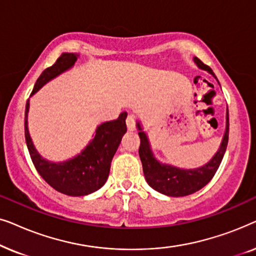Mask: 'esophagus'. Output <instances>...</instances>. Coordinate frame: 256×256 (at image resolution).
Here are the masks:
<instances>
[{
    "mask_svg": "<svg viewBox=\"0 0 256 256\" xmlns=\"http://www.w3.org/2000/svg\"><path fill=\"white\" fill-rule=\"evenodd\" d=\"M126 124H127V128L129 132L135 130V118L132 115H128L127 120H126Z\"/></svg>",
    "mask_w": 256,
    "mask_h": 256,
    "instance_id": "34e87169",
    "label": "esophagus"
}]
</instances>
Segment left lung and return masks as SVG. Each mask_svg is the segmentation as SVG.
I'll list each match as a JSON object with an SVG mask.
<instances>
[{
    "label": "left lung",
    "instance_id": "obj_1",
    "mask_svg": "<svg viewBox=\"0 0 256 256\" xmlns=\"http://www.w3.org/2000/svg\"><path fill=\"white\" fill-rule=\"evenodd\" d=\"M194 60L198 68L211 73L216 79L212 70L208 65H205L200 59L194 57ZM138 128L140 130V138H141L138 154L142 162L143 174H144L146 183L154 190L158 191L160 194L170 196V197H183V196L194 194V192L200 190L202 188H204L212 180L216 170H218L220 163L222 160V157L225 155L227 143H228V108H227L226 113V130L225 134H224L222 144L219 146V150L208 164H205L204 166L197 168V169L185 170L169 166V164L160 163L155 158V156L152 155L148 138H146V132L142 130L140 122H138Z\"/></svg>",
    "mask_w": 256,
    "mask_h": 256
}]
</instances>
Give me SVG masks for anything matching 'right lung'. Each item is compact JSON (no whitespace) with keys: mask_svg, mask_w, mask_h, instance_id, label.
Wrapping results in <instances>:
<instances>
[{"mask_svg":"<svg viewBox=\"0 0 256 256\" xmlns=\"http://www.w3.org/2000/svg\"><path fill=\"white\" fill-rule=\"evenodd\" d=\"M78 57L79 54H62L54 65L44 70L37 79L31 96H34L42 86L54 76L72 68ZM28 112H29V99L26 104V118H24L26 146L38 174L51 188L60 194L79 197V196L93 194L104 186L110 174L114 154L120 146L122 136L127 132L126 112L118 115L116 120L104 122L98 126L94 138L82 150V154H79L74 158L60 163L48 162L34 149L28 130Z\"/></svg>","mask_w":256,"mask_h":256,"instance_id":"right-lung-1","label":"right lung"}]
</instances>
